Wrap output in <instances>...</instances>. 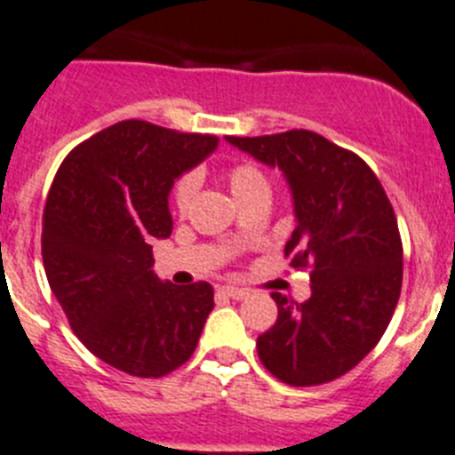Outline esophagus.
Wrapping results in <instances>:
<instances>
[{
  "mask_svg": "<svg viewBox=\"0 0 455 455\" xmlns=\"http://www.w3.org/2000/svg\"><path fill=\"white\" fill-rule=\"evenodd\" d=\"M220 292H223L225 297H230V299L248 297V290H243V287H236V285H223V287H220Z\"/></svg>",
  "mask_w": 455,
  "mask_h": 455,
  "instance_id": "obj_1",
  "label": "esophagus"
}]
</instances>
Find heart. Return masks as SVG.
Segmentation results:
<instances>
[{"label": "heart", "mask_w": 455, "mask_h": 455, "mask_svg": "<svg viewBox=\"0 0 455 455\" xmlns=\"http://www.w3.org/2000/svg\"><path fill=\"white\" fill-rule=\"evenodd\" d=\"M225 180L230 184L232 196L242 202V204L258 196H269V180H267V174L258 165H253V163H235L225 172ZM197 184L200 181H197L196 172H184L180 180L174 181L172 190H170V204H172L174 213L184 216L188 212L193 200H196Z\"/></svg>", "instance_id": "b5f03b06"}]
</instances>
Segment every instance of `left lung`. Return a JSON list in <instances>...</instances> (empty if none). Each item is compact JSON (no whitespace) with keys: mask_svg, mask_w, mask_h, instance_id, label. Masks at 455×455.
I'll list each match as a JSON object with an SVG mask.
<instances>
[{"mask_svg":"<svg viewBox=\"0 0 455 455\" xmlns=\"http://www.w3.org/2000/svg\"><path fill=\"white\" fill-rule=\"evenodd\" d=\"M239 149L285 172L294 228L292 269H310V299L274 292L278 320L258 336L262 366L290 387L339 379L379 343L403 287V242L394 207L368 163L320 133L236 138Z\"/></svg>","mask_w":455,"mask_h":455,"instance_id":"8db88e82","label":"left lung"}]
</instances>
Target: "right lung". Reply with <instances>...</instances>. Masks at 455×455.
Segmentation results:
<instances>
[{
    "label": "right lung",
    "instance_id": "right-lung-1",
    "mask_svg": "<svg viewBox=\"0 0 455 455\" xmlns=\"http://www.w3.org/2000/svg\"><path fill=\"white\" fill-rule=\"evenodd\" d=\"M219 145L142 119L112 124L61 161L43 209L45 275L92 355L133 378H163L196 352L213 287L161 283L151 236L172 232L168 196Z\"/></svg>",
    "mask_w": 455,
    "mask_h": 455
}]
</instances>
